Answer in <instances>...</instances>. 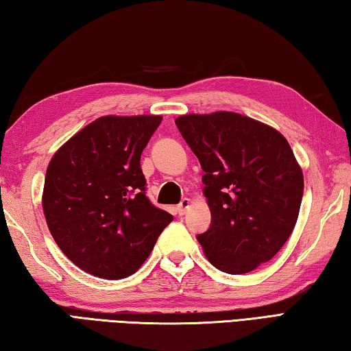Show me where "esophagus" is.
<instances>
[{
    "instance_id": "1",
    "label": "esophagus",
    "mask_w": 351,
    "mask_h": 351,
    "mask_svg": "<svg viewBox=\"0 0 351 351\" xmlns=\"http://www.w3.org/2000/svg\"><path fill=\"white\" fill-rule=\"evenodd\" d=\"M189 206H191V200L189 198H183V200L177 204V208H176V210H177V214L178 215H184L186 214V210L189 209Z\"/></svg>"
}]
</instances>
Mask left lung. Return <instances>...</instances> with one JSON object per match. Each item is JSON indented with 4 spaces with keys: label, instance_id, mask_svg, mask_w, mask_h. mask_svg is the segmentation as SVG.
Returning <instances> with one entry per match:
<instances>
[{
    "label": "left lung",
    "instance_id": "8db88e82",
    "mask_svg": "<svg viewBox=\"0 0 351 351\" xmlns=\"http://www.w3.org/2000/svg\"><path fill=\"white\" fill-rule=\"evenodd\" d=\"M204 171L210 226L198 234L209 263L247 274L278 254L298 220L304 177L278 131L232 111L176 119Z\"/></svg>",
    "mask_w": 351,
    "mask_h": 351
}]
</instances>
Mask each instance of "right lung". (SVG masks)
I'll list each match as a JSON object with an SVG mask.
<instances>
[{
	"mask_svg": "<svg viewBox=\"0 0 351 351\" xmlns=\"http://www.w3.org/2000/svg\"><path fill=\"white\" fill-rule=\"evenodd\" d=\"M162 116H104L59 148L45 173L43 209L51 237L99 278L133 275L173 215L145 195L142 151Z\"/></svg>",
	"mask_w": 351,
	"mask_h": 351,
	"instance_id": "1",
	"label": "right lung"
}]
</instances>
